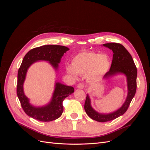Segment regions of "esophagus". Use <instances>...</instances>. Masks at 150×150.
Listing matches in <instances>:
<instances>
[{
  "label": "esophagus",
  "instance_id": "1",
  "mask_svg": "<svg viewBox=\"0 0 150 150\" xmlns=\"http://www.w3.org/2000/svg\"><path fill=\"white\" fill-rule=\"evenodd\" d=\"M77 87H78V88H79V89H83L84 88V84L80 83L78 84V86H77Z\"/></svg>",
  "mask_w": 150,
  "mask_h": 150
}]
</instances>
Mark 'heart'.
<instances>
[{"label": "heart", "instance_id": "1", "mask_svg": "<svg viewBox=\"0 0 150 150\" xmlns=\"http://www.w3.org/2000/svg\"><path fill=\"white\" fill-rule=\"evenodd\" d=\"M111 61L107 54H100L93 51H83L72 59L71 66H67L66 71L74 78L76 74L86 75L90 82L101 79L110 69Z\"/></svg>", "mask_w": 150, "mask_h": 150}]
</instances>
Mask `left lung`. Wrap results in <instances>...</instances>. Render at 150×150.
I'll return each instance as SVG.
<instances>
[{
	"label": "left lung",
	"instance_id": "obj_1",
	"mask_svg": "<svg viewBox=\"0 0 150 150\" xmlns=\"http://www.w3.org/2000/svg\"><path fill=\"white\" fill-rule=\"evenodd\" d=\"M103 46L110 49L113 52L110 69L104 75V79L119 73L125 74L128 84V96L124 104L118 110L109 114H102L96 111L92 108L90 98L87 94L84 103L85 111L91 118L98 122L111 121L125 114L134 96L137 86V69L129 52L119 43H107L104 44Z\"/></svg>",
	"mask_w": 150,
	"mask_h": 150
}]
</instances>
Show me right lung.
I'll return each mask as SVG.
<instances>
[{
	"label": "right lung",
	"instance_id": "obj_1",
	"mask_svg": "<svg viewBox=\"0 0 150 150\" xmlns=\"http://www.w3.org/2000/svg\"><path fill=\"white\" fill-rule=\"evenodd\" d=\"M69 50L63 46L45 45L31 49L25 55L18 71L17 94L22 109L29 116L38 121L48 122L59 118L62 114V102L74 93L73 87L56 83L51 102L44 106L35 107L31 105L29 99L25 96L23 84L27 71L32 64L38 61H46L57 70L61 57Z\"/></svg>",
	"mask_w": 150,
	"mask_h": 150
}]
</instances>
